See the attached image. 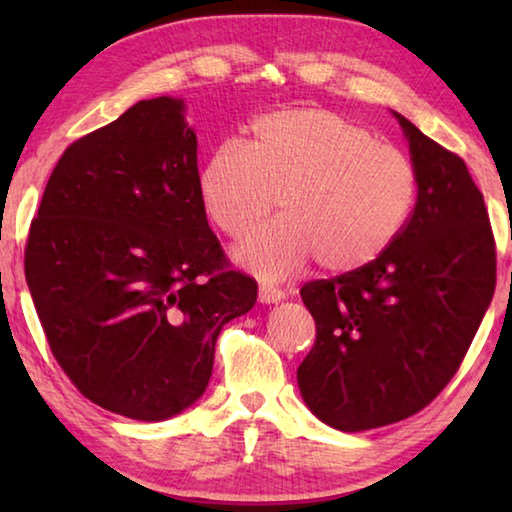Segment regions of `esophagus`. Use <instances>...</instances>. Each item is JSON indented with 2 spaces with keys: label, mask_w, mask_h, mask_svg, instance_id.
<instances>
[{
  "label": "esophagus",
  "mask_w": 512,
  "mask_h": 512,
  "mask_svg": "<svg viewBox=\"0 0 512 512\" xmlns=\"http://www.w3.org/2000/svg\"><path fill=\"white\" fill-rule=\"evenodd\" d=\"M284 298V291L273 287V284H266L262 282L259 284V302H266V305H271V302H280Z\"/></svg>",
  "instance_id": "obj_1"
}]
</instances>
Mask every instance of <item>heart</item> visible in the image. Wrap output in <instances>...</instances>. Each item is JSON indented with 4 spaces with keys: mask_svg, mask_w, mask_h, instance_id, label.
I'll use <instances>...</instances> for the list:
<instances>
[{
    "mask_svg": "<svg viewBox=\"0 0 512 512\" xmlns=\"http://www.w3.org/2000/svg\"><path fill=\"white\" fill-rule=\"evenodd\" d=\"M212 223L232 239L273 210L235 250L241 266L275 280L311 257L329 273L375 262L400 237L418 196L413 160L370 128L314 106L255 117L248 144L223 142L198 176Z\"/></svg>",
    "mask_w": 512,
    "mask_h": 512,
    "instance_id": "b5f03b06",
    "label": "heart"
}]
</instances>
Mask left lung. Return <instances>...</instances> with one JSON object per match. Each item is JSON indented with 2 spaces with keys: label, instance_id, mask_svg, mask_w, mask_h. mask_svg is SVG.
Masks as SVG:
<instances>
[{
  "label": "left lung",
  "instance_id": "obj_1",
  "mask_svg": "<svg viewBox=\"0 0 512 512\" xmlns=\"http://www.w3.org/2000/svg\"><path fill=\"white\" fill-rule=\"evenodd\" d=\"M418 171V201L368 266L307 282L316 341L298 368L311 413L341 431L411 418L461 368L497 282L483 194L461 155L395 115Z\"/></svg>",
  "mask_w": 512,
  "mask_h": 512
}]
</instances>
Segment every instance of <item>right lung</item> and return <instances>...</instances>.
Listing matches in <instances>:
<instances>
[{"mask_svg": "<svg viewBox=\"0 0 512 512\" xmlns=\"http://www.w3.org/2000/svg\"><path fill=\"white\" fill-rule=\"evenodd\" d=\"M183 110L140 101L69 144L24 248L58 366L90 402L146 422L203 395L221 327L257 300L207 225Z\"/></svg>", "mask_w": 512, "mask_h": 512, "instance_id": "1", "label": "right lung"}]
</instances>
